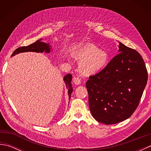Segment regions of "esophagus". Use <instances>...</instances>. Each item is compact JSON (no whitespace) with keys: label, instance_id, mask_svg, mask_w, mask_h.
<instances>
[{"label":"esophagus","instance_id":"esophagus-1","mask_svg":"<svg viewBox=\"0 0 151 151\" xmlns=\"http://www.w3.org/2000/svg\"><path fill=\"white\" fill-rule=\"evenodd\" d=\"M73 82L76 85L81 84V78H78V77H74L73 79Z\"/></svg>","mask_w":151,"mask_h":151}]
</instances>
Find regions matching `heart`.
I'll list each match as a JSON object with an SVG mask.
<instances>
[{"mask_svg":"<svg viewBox=\"0 0 151 151\" xmlns=\"http://www.w3.org/2000/svg\"><path fill=\"white\" fill-rule=\"evenodd\" d=\"M75 58L81 61L80 69L87 75H95L103 70L108 63L106 52L101 50L93 44H88L74 51Z\"/></svg>","mask_w":151,"mask_h":151,"instance_id":"b5f03b06","label":"heart"}]
</instances>
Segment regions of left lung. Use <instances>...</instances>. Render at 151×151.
<instances>
[{"mask_svg": "<svg viewBox=\"0 0 151 151\" xmlns=\"http://www.w3.org/2000/svg\"><path fill=\"white\" fill-rule=\"evenodd\" d=\"M119 43V53L102 71L89 76L86 84L92 116L105 124L119 123L132 115L148 78L140 54Z\"/></svg>", "mask_w": 151, "mask_h": 151, "instance_id": "left-lung-1", "label": "left lung"}]
</instances>
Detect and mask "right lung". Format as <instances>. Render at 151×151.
I'll use <instances>...</instances> for the list:
<instances>
[{
	"label": "right lung",
	"instance_id": "right-lung-1",
	"mask_svg": "<svg viewBox=\"0 0 151 151\" xmlns=\"http://www.w3.org/2000/svg\"><path fill=\"white\" fill-rule=\"evenodd\" d=\"M42 39L37 40L36 42L28 45L27 47H21L16 49L14 52H13L12 56H15V54H17L21 52H45L46 53H49L50 52L51 47L49 43H46L41 41ZM72 81V75L70 74H67L63 77V81L65 83L66 87L68 89V95L70 99V95L73 92V88L71 85Z\"/></svg>",
	"mask_w": 151,
	"mask_h": 151
}]
</instances>
